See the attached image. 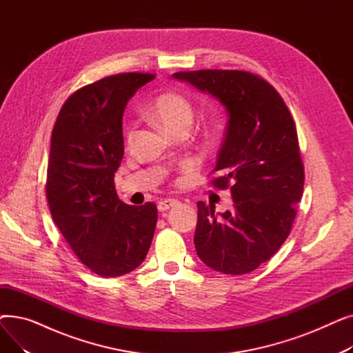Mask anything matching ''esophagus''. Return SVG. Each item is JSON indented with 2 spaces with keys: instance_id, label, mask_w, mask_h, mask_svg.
<instances>
[{
  "instance_id": "1",
  "label": "esophagus",
  "mask_w": 353,
  "mask_h": 353,
  "mask_svg": "<svg viewBox=\"0 0 353 353\" xmlns=\"http://www.w3.org/2000/svg\"><path fill=\"white\" fill-rule=\"evenodd\" d=\"M177 205H179V200H176V199H164V200L159 201L157 208H159L160 212H165V210H169V209L177 206Z\"/></svg>"
}]
</instances>
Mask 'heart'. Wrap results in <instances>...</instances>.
<instances>
[{
    "mask_svg": "<svg viewBox=\"0 0 353 353\" xmlns=\"http://www.w3.org/2000/svg\"><path fill=\"white\" fill-rule=\"evenodd\" d=\"M150 111L152 116L173 134L180 132L181 128H189L193 120V110L189 100L179 92H163L154 99ZM134 134L136 124L132 123L125 132L127 143L133 141Z\"/></svg>",
    "mask_w": 353,
    "mask_h": 353,
    "instance_id": "1",
    "label": "heart"
}]
</instances>
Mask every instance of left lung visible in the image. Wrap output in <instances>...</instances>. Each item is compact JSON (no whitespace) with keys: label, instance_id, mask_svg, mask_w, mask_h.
Here are the masks:
<instances>
[{"label":"left lung","instance_id":"left-lung-1","mask_svg":"<svg viewBox=\"0 0 353 353\" xmlns=\"http://www.w3.org/2000/svg\"><path fill=\"white\" fill-rule=\"evenodd\" d=\"M217 99L229 121L212 180L230 189L234 208L219 216L197 203L194 246L213 270L245 274L257 269L288 239L302 199L305 170L298 132L283 99L266 80L240 70L174 72Z\"/></svg>","mask_w":353,"mask_h":353}]
</instances>
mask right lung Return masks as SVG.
<instances>
[{
	"instance_id": "1",
	"label": "right lung",
	"mask_w": 353,
	"mask_h": 353,
	"mask_svg": "<svg viewBox=\"0 0 353 353\" xmlns=\"http://www.w3.org/2000/svg\"><path fill=\"white\" fill-rule=\"evenodd\" d=\"M153 79L123 72L81 87L63 104L51 133L46 194L52 220L81 263L103 277L134 270L153 240L154 203L125 205L114 186L124 108Z\"/></svg>"
}]
</instances>
